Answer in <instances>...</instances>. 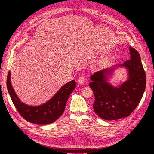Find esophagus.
Masks as SVG:
<instances>
[{"mask_svg": "<svg viewBox=\"0 0 154 154\" xmlns=\"http://www.w3.org/2000/svg\"><path fill=\"white\" fill-rule=\"evenodd\" d=\"M85 78L83 76H81L78 78V82L80 83V84H83V83L85 82Z\"/></svg>", "mask_w": 154, "mask_h": 154, "instance_id": "1", "label": "esophagus"}]
</instances>
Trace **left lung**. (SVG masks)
<instances>
[{"mask_svg": "<svg viewBox=\"0 0 154 154\" xmlns=\"http://www.w3.org/2000/svg\"><path fill=\"white\" fill-rule=\"evenodd\" d=\"M129 49L130 59L121 65L128 69L129 78L119 87H113L106 82V74L112 70H102L91 76L92 82L88 85L95 97L93 109L103 119L111 121L128 117L143 97L146 87V74L139 53L132 47Z\"/></svg>", "mask_w": 154, "mask_h": 154, "instance_id": "8db88e82", "label": "left lung"}]
</instances>
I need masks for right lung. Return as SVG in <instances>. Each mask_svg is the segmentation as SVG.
I'll use <instances>...</instances> for the list:
<instances>
[{
	"mask_svg": "<svg viewBox=\"0 0 154 154\" xmlns=\"http://www.w3.org/2000/svg\"><path fill=\"white\" fill-rule=\"evenodd\" d=\"M10 76V71H9L7 88L13 103L18 113L27 122L38 125L52 123L63 114L69 96L76 87L75 81L69 82L46 103L39 106H29L22 103L17 96L11 84Z\"/></svg>",
	"mask_w": 154,
	"mask_h": 154,
	"instance_id": "obj_1",
	"label": "right lung"
}]
</instances>
